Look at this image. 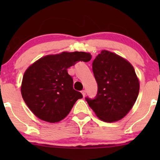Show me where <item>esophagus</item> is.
I'll return each instance as SVG.
<instances>
[{
  "instance_id": "esophagus-1",
  "label": "esophagus",
  "mask_w": 160,
  "mask_h": 160,
  "mask_svg": "<svg viewBox=\"0 0 160 160\" xmlns=\"http://www.w3.org/2000/svg\"><path fill=\"white\" fill-rule=\"evenodd\" d=\"M81 92H82V95H83V96H85L86 94V90H82Z\"/></svg>"
}]
</instances>
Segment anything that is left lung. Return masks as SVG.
<instances>
[{
    "instance_id": "1",
    "label": "left lung",
    "mask_w": 160,
    "mask_h": 160,
    "mask_svg": "<svg viewBox=\"0 0 160 160\" xmlns=\"http://www.w3.org/2000/svg\"><path fill=\"white\" fill-rule=\"evenodd\" d=\"M98 84L95 98L86 97L99 119L111 122L120 120L132 109L139 93V81L132 65L118 55L102 50L92 62Z\"/></svg>"
}]
</instances>
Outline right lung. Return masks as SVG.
Masks as SVG:
<instances>
[{
    "label": "right lung",
    "mask_w": 160,
    "mask_h": 160,
    "mask_svg": "<svg viewBox=\"0 0 160 160\" xmlns=\"http://www.w3.org/2000/svg\"><path fill=\"white\" fill-rule=\"evenodd\" d=\"M91 58L87 52H63L43 57L31 65L24 74L21 92L33 113L49 122L63 120L75 102L82 98L73 88L68 68Z\"/></svg>",
    "instance_id": "1"
}]
</instances>
